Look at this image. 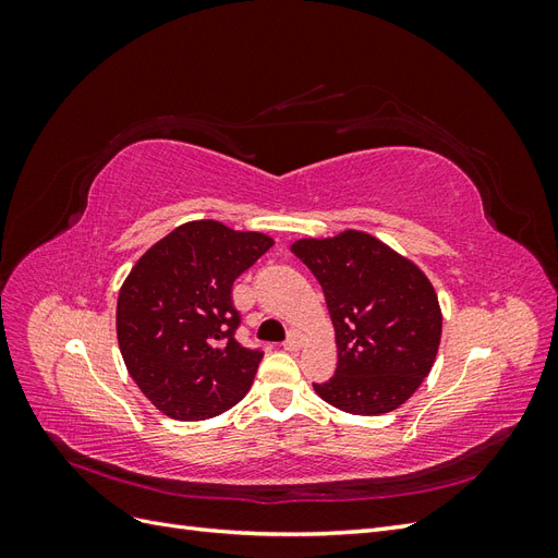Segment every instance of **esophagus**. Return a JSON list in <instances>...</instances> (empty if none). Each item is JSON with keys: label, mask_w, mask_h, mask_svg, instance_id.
Instances as JSON below:
<instances>
[{"label": "esophagus", "mask_w": 558, "mask_h": 558, "mask_svg": "<svg viewBox=\"0 0 558 558\" xmlns=\"http://www.w3.org/2000/svg\"><path fill=\"white\" fill-rule=\"evenodd\" d=\"M300 347H302V335H300V332H293V335L289 337V340L283 342V349L291 351V353H293V351H300Z\"/></svg>", "instance_id": "obj_1"}]
</instances>
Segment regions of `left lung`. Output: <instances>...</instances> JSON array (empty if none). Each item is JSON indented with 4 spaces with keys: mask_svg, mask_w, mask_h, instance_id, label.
I'll use <instances>...</instances> for the list:
<instances>
[{
    "mask_svg": "<svg viewBox=\"0 0 558 558\" xmlns=\"http://www.w3.org/2000/svg\"><path fill=\"white\" fill-rule=\"evenodd\" d=\"M326 293L337 369L314 391L347 414L379 416L408 402L430 373L442 310L414 260L363 230L291 244Z\"/></svg>",
    "mask_w": 558,
    "mask_h": 558,
    "instance_id": "1",
    "label": "left lung"
}]
</instances>
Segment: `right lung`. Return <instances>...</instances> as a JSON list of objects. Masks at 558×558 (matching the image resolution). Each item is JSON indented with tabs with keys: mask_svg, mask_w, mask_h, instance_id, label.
I'll return each mask as SVG.
<instances>
[{
	"mask_svg": "<svg viewBox=\"0 0 558 558\" xmlns=\"http://www.w3.org/2000/svg\"><path fill=\"white\" fill-rule=\"evenodd\" d=\"M272 244L265 232L202 218L134 263L118 293L116 335L130 377L156 410L205 421L248 393L263 353L234 340L232 283Z\"/></svg>",
	"mask_w": 558,
	"mask_h": 558,
	"instance_id": "obj_1",
	"label": "right lung"
}]
</instances>
